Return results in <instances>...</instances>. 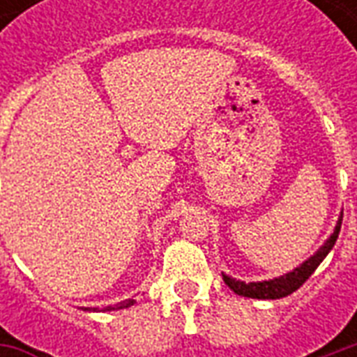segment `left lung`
<instances>
[{"label": "left lung", "mask_w": 357, "mask_h": 357, "mask_svg": "<svg viewBox=\"0 0 357 357\" xmlns=\"http://www.w3.org/2000/svg\"><path fill=\"white\" fill-rule=\"evenodd\" d=\"M340 224H342V214L338 218V224L335 227V231L329 237V241L323 245L312 258H307L306 262L302 264L300 268L292 269L291 273H284V275L277 277V279H269V281H262V283H245V281H237L231 277L224 275L225 284L231 289L235 294L239 296H247V298H260V300H277L289 296L294 291H298L302 284L306 283L310 275L314 273L317 266L323 262V258L329 255V250L335 247V243L338 239V233H340Z\"/></svg>", "instance_id": "obj_1"}]
</instances>
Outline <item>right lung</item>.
Listing matches in <instances>:
<instances>
[{
    "mask_svg": "<svg viewBox=\"0 0 357 357\" xmlns=\"http://www.w3.org/2000/svg\"><path fill=\"white\" fill-rule=\"evenodd\" d=\"M133 302H135V300L128 298V300H124V302H118L116 306H107L105 307V312H109V310H122V307H130V306H133Z\"/></svg>",
    "mask_w": 357,
    "mask_h": 357,
    "instance_id": "1",
    "label": "right lung"
}]
</instances>
